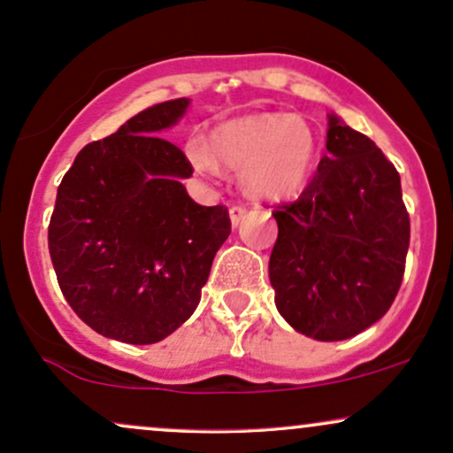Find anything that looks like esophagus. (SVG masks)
<instances>
[{"label":"esophagus","instance_id":"esophagus-1","mask_svg":"<svg viewBox=\"0 0 453 453\" xmlns=\"http://www.w3.org/2000/svg\"><path fill=\"white\" fill-rule=\"evenodd\" d=\"M244 215H247V206L244 204H232L230 206V219L234 226H238L244 219Z\"/></svg>","mask_w":453,"mask_h":453}]
</instances>
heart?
<instances>
[{
  "label": "heart",
  "mask_w": 453,
  "mask_h": 453,
  "mask_svg": "<svg viewBox=\"0 0 453 453\" xmlns=\"http://www.w3.org/2000/svg\"><path fill=\"white\" fill-rule=\"evenodd\" d=\"M185 150L197 173L215 176L219 158L241 170L249 194L277 200L303 189L315 164L317 136L304 119L294 114H257L217 127L212 150L197 136Z\"/></svg>",
  "instance_id": "1"
}]
</instances>
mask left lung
Instances as JSON below:
<instances>
[{
  "mask_svg": "<svg viewBox=\"0 0 453 453\" xmlns=\"http://www.w3.org/2000/svg\"><path fill=\"white\" fill-rule=\"evenodd\" d=\"M326 149L303 194L274 206L268 274L289 326L345 341L392 306L411 223L396 168L371 138L330 117Z\"/></svg>",
  "mask_w": 453,
  "mask_h": 453,
  "instance_id": "obj_1",
  "label": "left lung"
}]
</instances>
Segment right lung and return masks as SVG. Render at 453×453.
<instances>
[{"label":"right lung","instance_id":"right-lung-1","mask_svg":"<svg viewBox=\"0 0 453 453\" xmlns=\"http://www.w3.org/2000/svg\"><path fill=\"white\" fill-rule=\"evenodd\" d=\"M187 104H155L87 144L50 215L49 251L67 304L96 332L129 345L157 342L189 319L230 236L227 206L187 196L180 179L194 168L159 136Z\"/></svg>","mask_w":453,"mask_h":453}]
</instances>
